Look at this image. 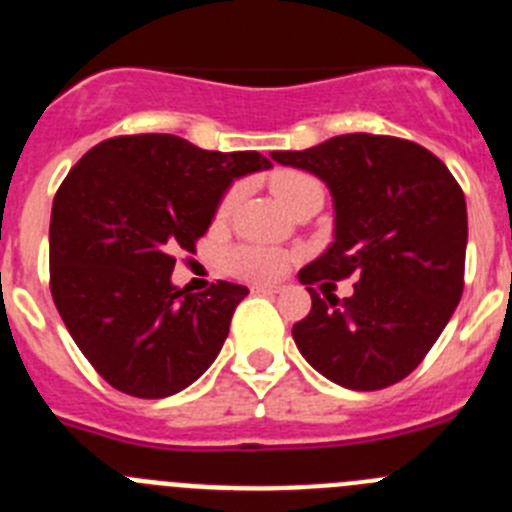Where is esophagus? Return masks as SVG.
<instances>
[{
	"label": "esophagus",
	"instance_id": "1",
	"mask_svg": "<svg viewBox=\"0 0 512 512\" xmlns=\"http://www.w3.org/2000/svg\"><path fill=\"white\" fill-rule=\"evenodd\" d=\"M253 292H259V295H277L282 292V284H253Z\"/></svg>",
	"mask_w": 512,
	"mask_h": 512
}]
</instances>
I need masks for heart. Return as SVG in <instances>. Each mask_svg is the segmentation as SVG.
<instances>
[{
    "mask_svg": "<svg viewBox=\"0 0 512 512\" xmlns=\"http://www.w3.org/2000/svg\"><path fill=\"white\" fill-rule=\"evenodd\" d=\"M271 189L277 194V200L284 207H295L297 202L312 192H323L320 182L315 176L305 174V171H279L274 179H271ZM241 197V189L230 187L225 192V197L217 205V220H225V217L233 212L235 202ZM297 253L284 251L279 246H261V243H243V246H233L225 253V269L233 274V277L251 279V282H274V279L284 277L287 269L295 264Z\"/></svg>",
    "mask_w": 512,
    "mask_h": 512,
    "instance_id": "heart-1",
    "label": "heart"
}]
</instances>
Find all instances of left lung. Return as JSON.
I'll return each instance as SVG.
<instances>
[{"label":"left lung","instance_id":"left-lung-1","mask_svg":"<svg viewBox=\"0 0 512 512\" xmlns=\"http://www.w3.org/2000/svg\"><path fill=\"white\" fill-rule=\"evenodd\" d=\"M333 194L336 241L300 271L312 310L295 323L300 354L348 390L408 377L454 315L464 289L467 202L441 158L413 140L348 133L305 151H274ZM356 276L338 301L312 283Z\"/></svg>","mask_w":512,"mask_h":512}]
</instances>
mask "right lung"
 <instances>
[{"label":"right lung","mask_w":512,"mask_h":512,"mask_svg":"<svg viewBox=\"0 0 512 512\" xmlns=\"http://www.w3.org/2000/svg\"><path fill=\"white\" fill-rule=\"evenodd\" d=\"M269 166L256 151L143 133L102 140L63 179L51 212V295L115 390L176 395L217 359L248 289L217 282L189 295L171 271L176 253H194L230 184Z\"/></svg>","instance_id":"1"}]
</instances>
